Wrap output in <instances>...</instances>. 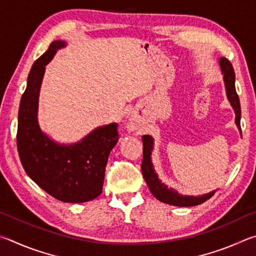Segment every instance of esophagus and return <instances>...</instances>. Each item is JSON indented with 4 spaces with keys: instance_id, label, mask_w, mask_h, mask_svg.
I'll list each match as a JSON object with an SVG mask.
<instances>
[{
    "instance_id": "obj_1",
    "label": "esophagus",
    "mask_w": 256,
    "mask_h": 256,
    "mask_svg": "<svg viewBox=\"0 0 256 256\" xmlns=\"http://www.w3.org/2000/svg\"><path fill=\"white\" fill-rule=\"evenodd\" d=\"M128 128L133 130V128H134V124H133L132 122H130V123H128Z\"/></svg>"
}]
</instances>
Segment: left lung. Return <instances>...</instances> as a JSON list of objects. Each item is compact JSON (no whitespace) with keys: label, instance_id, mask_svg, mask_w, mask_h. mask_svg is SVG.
<instances>
[{"label":"left lung","instance_id":"8db88e82","mask_svg":"<svg viewBox=\"0 0 256 256\" xmlns=\"http://www.w3.org/2000/svg\"><path fill=\"white\" fill-rule=\"evenodd\" d=\"M219 66L220 68H222V73L224 76L227 98L229 102H230L232 107L234 108V112H235V123L242 136L240 102L235 88V72H234L232 63L229 62L227 58H220ZM142 142H144V160H142L141 164L142 175L144 177L146 183L148 185L150 192L154 194V196L157 198V200L164 203H167V204L176 206H193L201 204V203L209 200V198L216 193V190H212V192L198 196H182V194L177 192L176 190L168 188L167 185L162 183V180H159L157 172H156L154 168L152 160H151V154H152L154 150V138L151 136H142Z\"/></svg>","mask_w":256,"mask_h":256}]
</instances>
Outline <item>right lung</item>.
Instances as JSON below:
<instances>
[{
    "label": "right lung",
    "instance_id": "obj_1",
    "mask_svg": "<svg viewBox=\"0 0 256 256\" xmlns=\"http://www.w3.org/2000/svg\"><path fill=\"white\" fill-rule=\"evenodd\" d=\"M64 40L50 45L30 70L27 88L21 97L16 146L27 175L55 198L68 203L92 201L102 192L108 156L118 141V124L92 130L79 142L58 144L42 131L38 100L46 66Z\"/></svg>",
    "mask_w": 256,
    "mask_h": 256
}]
</instances>
